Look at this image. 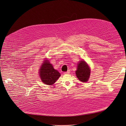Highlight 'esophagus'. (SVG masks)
<instances>
[{
	"mask_svg": "<svg viewBox=\"0 0 126 126\" xmlns=\"http://www.w3.org/2000/svg\"><path fill=\"white\" fill-rule=\"evenodd\" d=\"M70 71L69 70H67L66 72H64V74H67L70 73Z\"/></svg>",
	"mask_w": 126,
	"mask_h": 126,
	"instance_id": "esophagus-1",
	"label": "esophagus"
}]
</instances>
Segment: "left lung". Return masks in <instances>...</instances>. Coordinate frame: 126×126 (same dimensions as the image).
Returning a JSON list of instances; mask_svg holds the SVG:
<instances>
[{"label": "left lung", "mask_w": 126, "mask_h": 126, "mask_svg": "<svg viewBox=\"0 0 126 126\" xmlns=\"http://www.w3.org/2000/svg\"><path fill=\"white\" fill-rule=\"evenodd\" d=\"M75 73L80 81L83 82H87L90 77V69L84 61H81L78 64V68Z\"/></svg>", "instance_id": "left-lung-1"}]
</instances>
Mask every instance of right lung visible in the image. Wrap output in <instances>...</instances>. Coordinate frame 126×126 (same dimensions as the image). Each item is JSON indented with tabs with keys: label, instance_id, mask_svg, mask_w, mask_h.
Returning <instances> with one entry per match:
<instances>
[{
	"label": "right lung",
	"instance_id": "1",
	"mask_svg": "<svg viewBox=\"0 0 126 126\" xmlns=\"http://www.w3.org/2000/svg\"><path fill=\"white\" fill-rule=\"evenodd\" d=\"M42 64L39 72L42 82L47 85L53 84L61 76L60 73L48 61H46Z\"/></svg>",
	"mask_w": 126,
	"mask_h": 126
}]
</instances>
